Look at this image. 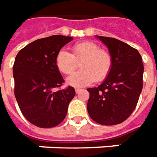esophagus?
Instances as JSON below:
<instances>
[{
    "instance_id": "esophagus-1",
    "label": "esophagus",
    "mask_w": 157,
    "mask_h": 157,
    "mask_svg": "<svg viewBox=\"0 0 157 157\" xmlns=\"http://www.w3.org/2000/svg\"><path fill=\"white\" fill-rule=\"evenodd\" d=\"M75 91H76V93H78L79 91H80V89H78V88H76V89H75Z\"/></svg>"
}]
</instances>
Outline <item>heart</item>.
<instances>
[{"mask_svg":"<svg viewBox=\"0 0 157 157\" xmlns=\"http://www.w3.org/2000/svg\"><path fill=\"white\" fill-rule=\"evenodd\" d=\"M72 53L61 49L56 57L58 70L66 75H70L76 70L80 62L82 70L68 78L67 84L72 86H85L104 80L109 74L113 60L109 52L100 48L96 43L85 41L75 44Z\"/></svg>","mask_w":157,"mask_h":157,"instance_id":"1","label":"heart"}]
</instances>
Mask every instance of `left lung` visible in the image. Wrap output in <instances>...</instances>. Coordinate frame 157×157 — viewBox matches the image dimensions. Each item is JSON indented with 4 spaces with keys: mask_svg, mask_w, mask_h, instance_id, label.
<instances>
[{
    "mask_svg": "<svg viewBox=\"0 0 157 157\" xmlns=\"http://www.w3.org/2000/svg\"><path fill=\"white\" fill-rule=\"evenodd\" d=\"M97 37L109 48L113 65L101 85L87 89V110L94 121L113 126L125 121L137 106L143 89L144 65L134 48L115 38Z\"/></svg>",
    "mask_w": 157,
    "mask_h": 157,
    "instance_id": "left-lung-1",
    "label": "left lung"
}]
</instances>
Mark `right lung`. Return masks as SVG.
Here are the masks:
<instances>
[{
    "label": "right lung",
    "mask_w": 157,
    "mask_h": 157,
    "mask_svg": "<svg viewBox=\"0 0 157 157\" xmlns=\"http://www.w3.org/2000/svg\"><path fill=\"white\" fill-rule=\"evenodd\" d=\"M71 36L54 35L37 39L18 53L13 64L14 95L23 115L37 127L59 125L75 96L72 86L55 90L64 84L56 57Z\"/></svg>",
    "instance_id": "1"
}]
</instances>
